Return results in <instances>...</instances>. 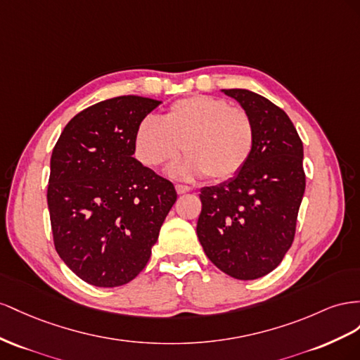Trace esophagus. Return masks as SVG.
I'll use <instances>...</instances> for the list:
<instances>
[{
    "instance_id": "obj_1",
    "label": "esophagus",
    "mask_w": 360,
    "mask_h": 360,
    "mask_svg": "<svg viewBox=\"0 0 360 360\" xmlns=\"http://www.w3.org/2000/svg\"><path fill=\"white\" fill-rule=\"evenodd\" d=\"M176 191H178V194H184V193H188V191H191V187H188V186H184V184H176Z\"/></svg>"
}]
</instances>
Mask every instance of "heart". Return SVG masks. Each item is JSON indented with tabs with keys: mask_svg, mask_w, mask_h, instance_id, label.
Instances as JSON below:
<instances>
[{
	"mask_svg": "<svg viewBox=\"0 0 360 360\" xmlns=\"http://www.w3.org/2000/svg\"><path fill=\"white\" fill-rule=\"evenodd\" d=\"M255 141V123L244 108L231 107L221 98L194 95L173 102L162 120L143 119L136 131V153L145 166L157 167L176 160L184 149L188 160L174 173L208 174L223 182L248 166Z\"/></svg>",
	"mask_w": 360,
	"mask_h": 360,
	"instance_id": "heart-1",
	"label": "heart"
}]
</instances>
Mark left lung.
Returning a JSON list of instances; mask_svg holds the SVG:
<instances>
[{
  "label": "left lung",
  "instance_id": "1",
  "mask_svg": "<svg viewBox=\"0 0 360 360\" xmlns=\"http://www.w3.org/2000/svg\"><path fill=\"white\" fill-rule=\"evenodd\" d=\"M249 112L250 161L237 176L203 187L198 237L210 261L240 281L273 271L294 241L306 176L303 143L286 112L244 89L223 90Z\"/></svg>",
  "mask_w": 360,
  "mask_h": 360
}]
</instances>
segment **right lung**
Wrapping results in <instances>:
<instances>
[{
    "label": "right lung",
    "mask_w": 360,
    "mask_h": 360,
    "mask_svg": "<svg viewBox=\"0 0 360 360\" xmlns=\"http://www.w3.org/2000/svg\"><path fill=\"white\" fill-rule=\"evenodd\" d=\"M161 101H101L61 132L51 155L48 208L58 256L84 282L112 288L145 269L176 202L173 184L134 157L140 122Z\"/></svg>",
    "instance_id": "1"
}]
</instances>
